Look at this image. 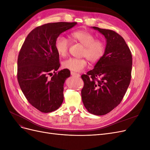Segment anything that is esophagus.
Wrapping results in <instances>:
<instances>
[{
	"mask_svg": "<svg viewBox=\"0 0 150 150\" xmlns=\"http://www.w3.org/2000/svg\"><path fill=\"white\" fill-rule=\"evenodd\" d=\"M71 76H76V77H80L81 76V75L79 74H78V73H76V72H72V71H71Z\"/></svg>",
	"mask_w": 150,
	"mask_h": 150,
	"instance_id": "1",
	"label": "esophagus"
}]
</instances>
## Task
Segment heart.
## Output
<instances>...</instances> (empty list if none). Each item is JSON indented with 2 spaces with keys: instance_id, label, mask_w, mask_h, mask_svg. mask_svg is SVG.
<instances>
[{
  "instance_id": "b5f03b06",
  "label": "heart",
  "mask_w": 150,
  "mask_h": 150,
  "mask_svg": "<svg viewBox=\"0 0 150 150\" xmlns=\"http://www.w3.org/2000/svg\"><path fill=\"white\" fill-rule=\"evenodd\" d=\"M70 37L74 41L83 45L82 56L89 61L97 62L103 56L106 49L105 43L101 39H95L94 35L90 32L84 30H75L70 34ZM54 46L59 56L65 57L69 49V40L64 36L59 35L55 40ZM87 64V61L84 58H69L62 62V66L64 69L80 72L84 69Z\"/></svg>"
}]
</instances>
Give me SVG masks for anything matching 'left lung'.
Masks as SVG:
<instances>
[{
	"label": "left lung",
	"instance_id": "left-lung-1",
	"mask_svg": "<svg viewBox=\"0 0 150 150\" xmlns=\"http://www.w3.org/2000/svg\"><path fill=\"white\" fill-rule=\"evenodd\" d=\"M106 39L105 52L94 69L83 74L84 106L94 115L107 114L122 101L130 83L132 55L125 40L116 32L92 27Z\"/></svg>",
	"mask_w": 150,
	"mask_h": 150
}]
</instances>
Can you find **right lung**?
I'll return each instance as SVG.
<instances>
[{
	"label": "right lung",
	"instance_id": "1",
	"mask_svg": "<svg viewBox=\"0 0 150 150\" xmlns=\"http://www.w3.org/2000/svg\"><path fill=\"white\" fill-rule=\"evenodd\" d=\"M76 22H59L40 25L27 36L17 59V79L32 106L42 112L55 111L64 100V84L69 69L56 72L60 66L54 43L57 37ZM54 74L51 79L48 75Z\"/></svg>",
	"mask_w": 150,
	"mask_h": 150
}]
</instances>
